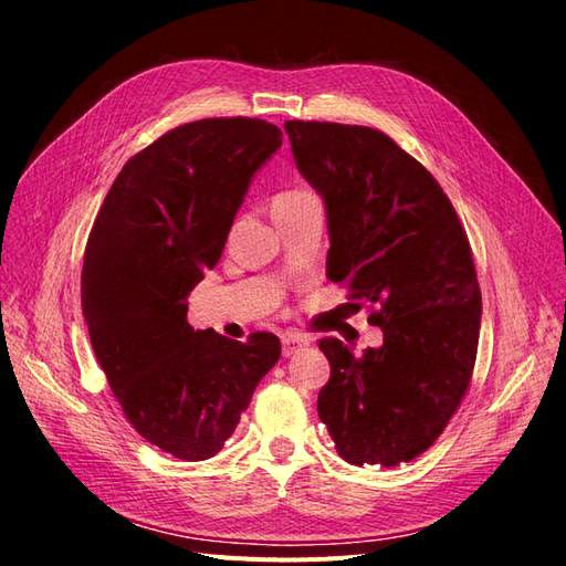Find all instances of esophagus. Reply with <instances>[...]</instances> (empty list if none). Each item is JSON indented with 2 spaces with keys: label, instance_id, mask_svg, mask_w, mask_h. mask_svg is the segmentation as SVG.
Here are the masks:
<instances>
[{
  "label": "esophagus",
  "instance_id": "34e87169",
  "mask_svg": "<svg viewBox=\"0 0 566 566\" xmlns=\"http://www.w3.org/2000/svg\"><path fill=\"white\" fill-rule=\"evenodd\" d=\"M310 336H305V334H286L284 338H282V353H284V357H289V355H294L298 348H305V345H310Z\"/></svg>",
  "mask_w": 566,
  "mask_h": 566
}]
</instances>
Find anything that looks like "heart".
<instances>
[{
    "mask_svg": "<svg viewBox=\"0 0 566 566\" xmlns=\"http://www.w3.org/2000/svg\"><path fill=\"white\" fill-rule=\"evenodd\" d=\"M303 195H307V192L305 190H286V192H280L275 197V202H291V199H298Z\"/></svg>",
    "mask_w": 566,
    "mask_h": 566,
    "instance_id": "1",
    "label": "heart"
}]
</instances>
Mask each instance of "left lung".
<instances>
[{"mask_svg": "<svg viewBox=\"0 0 566 566\" xmlns=\"http://www.w3.org/2000/svg\"><path fill=\"white\" fill-rule=\"evenodd\" d=\"M296 167L324 199L326 277L378 303L382 345L359 357L319 340L332 378L317 411L340 459L399 465L447 428L475 367L482 294L468 234L432 174L378 129L284 122Z\"/></svg>", "mask_w": 566, "mask_h": 566, "instance_id": "1", "label": "left lung"}]
</instances>
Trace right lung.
Wrapping results in <instances>:
<instances>
[{"instance_id":"right-lung-1","label":"right lung","mask_w":566,"mask_h":566,"mask_svg":"<svg viewBox=\"0 0 566 566\" xmlns=\"http://www.w3.org/2000/svg\"><path fill=\"white\" fill-rule=\"evenodd\" d=\"M282 148L275 124L176 126L124 164L91 228L82 310L91 348L140 437L180 461L223 449L282 345L188 324V296L221 259L251 178Z\"/></svg>"}]
</instances>
